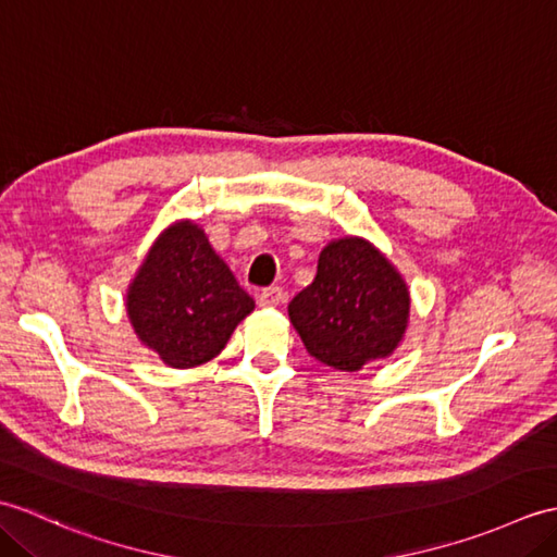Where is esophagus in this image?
<instances>
[{
  "instance_id": "34e87169",
  "label": "esophagus",
  "mask_w": 557,
  "mask_h": 557,
  "mask_svg": "<svg viewBox=\"0 0 557 557\" xmlns=\"http://www.w3.org/2000/svg\"><path fill=\"white\" fill-rule=\"evenodd\" d=\"M282 299H285V292H282V287H268V289L260 292L258 304L263 306V309H277Z\"/></svg>"
}]
</instances>
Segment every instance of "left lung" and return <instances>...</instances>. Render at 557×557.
Wrapping results in <instances>:
<instances>
[{
  "label": "left lung",
  "mask_w": 557,
  "mask_h": 557,
  "mask_svg": "<svg viewBox=\"0 0 557 557\" xmlns=\"http://www.w3.org/2000/svg\"><path fill=\"white\" fill-rule=\"evenodd\" d=\"M411 294L389 258L363 236H342L318 256L313 282L289 301L306 351L335 371L387 359L409 327Z\"/></svg>",
  "instance_id": "obj_1"
}]
</instances>
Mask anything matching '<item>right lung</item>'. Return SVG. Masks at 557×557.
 <instances>
[{"label": "right lung", "mask_w": 557, "mask_h": 557, "mask_svg": "<svg viewBox=\"0 0 557 557\" xmlns=\"http://www.w3.org/2000/svg\"><path fill=\"white\" fill-rule=\"evenodd\" d=\"M253 309V297L194 220H176L160 232L126 289V315L138 342L172 369L215 359Z\"/></svg>", "instance_id": "obj_1"}]
</instances>
